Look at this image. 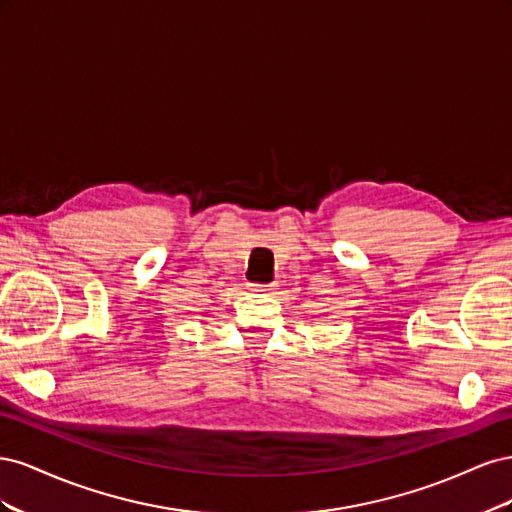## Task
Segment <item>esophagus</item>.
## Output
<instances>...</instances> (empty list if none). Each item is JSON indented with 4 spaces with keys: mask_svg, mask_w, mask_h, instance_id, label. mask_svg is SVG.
<instances>
[{
    "mask_svg": "<svg viewBox=\"0 0 512 512\" xmlns=\"http://www.w3.org/2000/svg\"><path fill=\"white\" fill-rule=\"evenodd\" d=\"M250 290L265 294V292H271V290H273V284H250Z\"/></svg>",
    "mask_w": 512,
    "mask_h": 512,
    "instance_id": "34e87169",
    "label": "esophagus"
}]
</instances>
